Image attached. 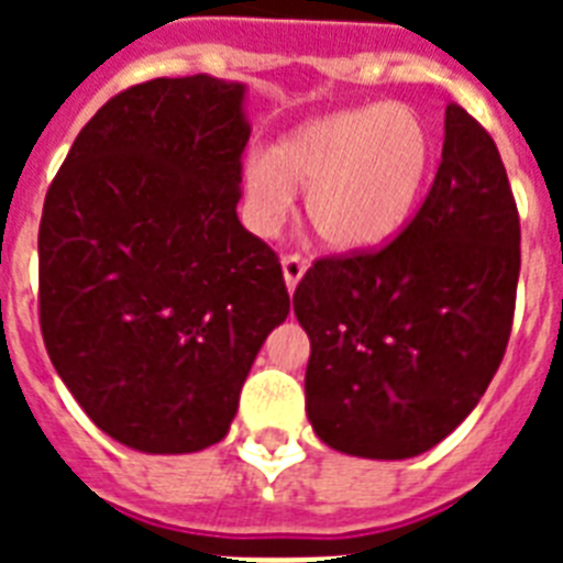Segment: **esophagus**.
I'll return each instance as SVG.
<instances>
[{
	"label": "esophagus",
	"mask_w": 563,
	"mask_h": 563,
	"mask_svg": "<svg viewBox=\"0 0 563 563\" xmlns=\"http://www.w3.org/2000/svg\"><path fill=\"white\" fill-rule=\"evenodd\" d=\"M307 274V260L300 254L283 256V280L289 286V291H295V286L300 283V277Z\"/></svg>",
	"instance_id": "34e87169"
}]
</instances>
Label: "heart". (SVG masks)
I'll list each match as a JSON object with an SVG mask.
<instances>
[{
  "mask_svg": "<svg viewBox=\"0 0 563 563\" xmlns=\"http://www.w3.org/2000/svg\"><path fill=\"white\" fill-rule=\"evenodd\" d=\"M435 169V134L402 101L312 119L239 169L247 228L274 233L307 189V216L335 251H371L406 228Z\"/></svg>",
  "mask_w": 563,
  "mask_h": 563,
  "instance_id": "b5f03b06",
  "label": "heart"
}]
</instances>
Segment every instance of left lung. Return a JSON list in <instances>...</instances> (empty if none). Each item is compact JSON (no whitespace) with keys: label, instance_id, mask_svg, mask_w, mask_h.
Listing matches in <instances>:
<instances>
[{"label":"left lung","instance_id":"8db88e82","mask_svg":"<svg viewBox=\"0 0 563 563\" xmlns=\"http://www.w3.org/2000/svg\"><path fill=\"white\" fill-rule=\"evenodd\" d=\"M517 277L506 166L488 131L450 104L441 166L409 228L374 254L318 260L295 289L316 435L379 462L444 441L503 362Z\"/></svg>","mask_w":563,"mask_h":563}]
</instances>
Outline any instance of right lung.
Listing matches in <instances>:
<instances>
[{
    "instance_id": "1",
    "label": "right lung",
    "mask_w": 563,
    "mask_h": 563,
    "mask_svg": "<svg viewBox=\"0 0 563 563\" xmlns=\"http://www.w3.org/2000/svg\"><path fill=\"white\" fill-rule=\"evenodd\" d=\"M247 87L154 78L81 128L40 219V330L113 441L198 453L289 316L280 260L236 216Z\"/></svg>"
}]
</instances>
